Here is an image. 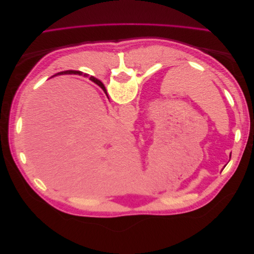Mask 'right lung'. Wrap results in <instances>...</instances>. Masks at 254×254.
<instances>
[{"label":"right lung","mask_w":254,"mask_h":254,"mask_svg":"<svg viewBox=\"0 0 254 254\" xmlns=\"http://www.w3.org/2000/svg\"><path fill=\"white\" fill-rule=\"evenodd\" d=\"M61 74H78V75H81L82 72H80V71H64V72H61ZM84 76H86V74H84ZM91 80H93L94 82L98 83V81L95 80V78H93V77H91Z\"/></svg>","instance_id":"obj_1"}]
</instances>
